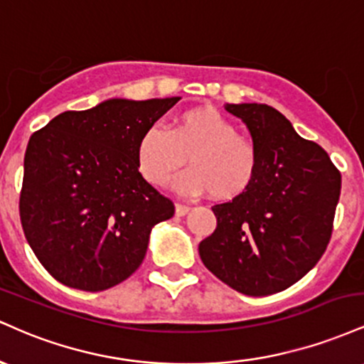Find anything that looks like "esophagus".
Returning a JSON list of instances; mask_svg holds the SVG:
<instances>
[{
  "mask_svg": "<svg viewBox=\"0 0 364 364\" xmlns=\"http://www.w3.org/2000/svg\"><path fill=\"white\" fill-rule=\"evenodd\" d=\"M188 212H190V207H188V205H181V203H178V205H176V215H178V217L186 215Z\"/></svg>",
  "mask_w": 364,
  "mask_h": 364,
  "instance_id": "obj_1",
  "label": "esophagus"
}]
</instances>
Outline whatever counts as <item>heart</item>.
Wrapping results in <instances>:
<instances>
[{
  "instance_id": "obj_1",
  "label": "heart",
  "mask_w": 364,
  "mask_h": 364,
  "mask_svg": "<svg viewBox=\"0 0 364 364\" xmlns=\"http://www.w3.org/2000/svg\"><path fill=\"white\" fill-rule=\"evenodd\" d=\"M185 161L190 168L174 181L183 195L208 191L214 200H232L252 186L258 173L253 141L208 106L179 112L169 129L150 127L136 145V166L154 186L168 185Z\"/></svg>"
}]
</instances>
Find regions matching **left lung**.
<instances>
[{"label":"left lung","mask_w":364,"mask_h":364,"mask_svg":"<svg viewBox=\"0 0 364 364\" xmlns=\"http://www.w3.org/2000/svg\"><path fill=\"white\" fill-rule=\"evenodd\" d=\"M258 150L252 186L212 207L217 228L198 245L203 265L246 296H269L304 277L332 236L341 173L318 144L267 104H225Z\"/></svg>","instance_id":"8db88e82"}]
</instances>
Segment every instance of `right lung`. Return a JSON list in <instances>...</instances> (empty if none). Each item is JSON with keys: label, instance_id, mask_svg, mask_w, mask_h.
<instances>
[{"label": "right lung", "instance_id": "add662e5", "mask_svg": "<svg viewBox=\"0 0 364 364\" xmlns=\"http://www.w3.org/2000/svg\"><path fill=\"white\" fill-rule=\"evenodd\" d=\"M179 99H107L61 112L31 136L20 220L56 281L97 292L144 262L150 231L174 215V205L140 174L136 145Z\"/></svg>", "mask_w": 364, "mask_h": 364}]
</instances>
